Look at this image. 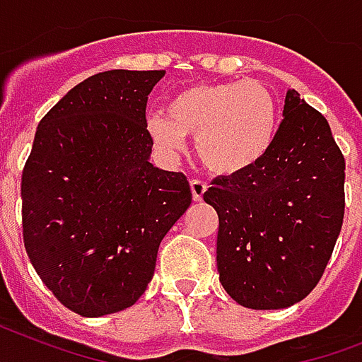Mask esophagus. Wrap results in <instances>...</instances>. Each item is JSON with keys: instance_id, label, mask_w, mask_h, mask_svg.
<instances>
[{"instance_id": "obj_1", "label": "esophagus", "mask_w": 362, "mask_h": 362, "mask_svg": "<svg viewBox=\"0 0 362 362\" xmlns=\"http://www.w3.org/2000/svg\"><path fill=\"white\" fill-rule=\"evenodd\" d=\"M190 190H192V198H194V202H202V198L206 194L207 185L204 183V181H200V179H192V181H190Z\"/></svg>"}]
</instances>
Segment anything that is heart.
<instances>
[{"mask_svg": "<svg viewBox=\"0 0 362 362\" xmlns=\"http://www.w3.org/2000/svg\"><path fill=\"white\" fill-rule=\"evenodd\" d=\"M279 107L260 81L196 85L168 103V115L149 113L145 130L166 156H177L187 137H196L204 166L219 175H236L257 166L276 141Z\"/></svg>", "mask_w": 362, "mask_h": 362, "instance_id": "heart-1", "label": "heart"}]
</instances>
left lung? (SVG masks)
Instances as JSON below:
<instances>
[{
  "instance_id": "left-lung-1",
  "label": "left lung",
  "mask_w": 362,
  "mask_h": 362,
  "mask_svg": "<svg viewBox=\"0 0 362 362\" xmlns=\"http://www.w3.org/2000/svg\"><path fill=\"white\" fill-rule=\"evenodd\" d=\"M283 117L257 166L213 179L204 194L219 215V281L251 310H279L306 298L344 221L346 162L329 122L296 90H287Z\"/></svg>"
}]
</instances>
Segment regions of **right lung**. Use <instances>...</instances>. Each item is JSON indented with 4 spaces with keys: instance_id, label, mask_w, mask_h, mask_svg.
Returning <instances> with one entry per match:
<instances>
[{
    "instance_id": "obj_1",
    "label": "right lung",
    "mask_w": 362,
    "mask_h": 362,
    "mask_svg": "<svg viewBox=\"0 0 362 362\" xmlns=\"http://www.w3.org/2000/svg\"><path fill=\"white\" fill-rule=\"evenodd\" d=\"M166 71L111 69L62 98L22 172V234L52 295L83 317L136 304L162 238L190 206L183 173L151 164L145 107Z\"/></svg>"
}]
</instances>
